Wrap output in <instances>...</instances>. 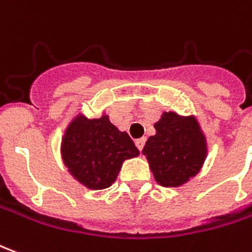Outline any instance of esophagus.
Returning <instances> with one entry per match:
<instances>
[{"instance_id":"obj_1","label":"esophagus","mask_w":252,"mask_h":252,"mask_svg":"<svg viewBox=\"0 0 252 252\" xmlns=\"http://www.w3.org/2000/svg\"><path fill=\"white\" fill-rule=\"evenodd\" d=\"M145 142H146L145 138H139V139L135 140V145H136V148L139 149V152H142V149H143V146H145Z\"/></svg>"}]
</instances>
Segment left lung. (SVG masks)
I'll use <instances>...</instances> for the list:
<instances>
[{
	"label": "left lung",
	"mask_w": 252,
	"mask_h": 252,
	"mask_svg": "<svg viewBox=\"0 0 252 252\" xmlns=\"http://www.w3.org/2000/svg\"><path fill=\"white\" fill-rule=\"evenodd\" d=\"M142 150L157 184L176 188L200 172L207 157L204 133L194 117L162 113Z\"/></svg>",
	"instance_id": "8db88e82"
}]
</instances>
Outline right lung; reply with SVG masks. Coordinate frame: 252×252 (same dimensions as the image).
Returning <instances> with one entry per match:
<instances>
[{"instance_id":"1","label":"right lung","mask_w":252,"mask_h":252,"mask_svg":"<svg viewBox=\"0 0 252 252\" xmlns=\"http://www.w3.org/2000/svg\"><path fill=\"white\" fill-rule=\"evenodd\" d=\"M61 150L68 172L94 190L112 186L123 162L139 155L128 133L119 131L104 114L94 120L76 116L64 131Z\"/></svg>"}]
</instances>
